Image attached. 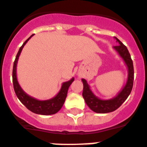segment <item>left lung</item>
<instances>
[{
  "label": "left lung",
  "instance_id": "obj_1",
  "mask_svg": "<svg viewBox=\"0 0 147 147\" xmlns=\"http://www.w3.org/2000/svg\"><path fill=\"white\" fill-rule=\"evenodd\" d=\"M118 42L116 46H114L113 49L116 52L119 54L122 59L124 60V63L127 65L128 70V76L125 85L122 90L115 96L114 98L110 99H101L94 95L90 88L88 82L82 79V81L83 83V92L82 96L85 101L88 107L93 112L97 113H107L113 112L117 110L122 104L125 102L127 97L129 96L132 91V86H133V80H134V68H133V63L131 59L128 49L124 44L121 42L117 37H114Z\"/></svg>",
  "mask_w": 147,
  "mask_h": 147
}]
</instances>
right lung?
I'll use <instances>...</instances> for the list:
<instances>
[{"mask_svg": "<svg viewBox=\"0 0 147 147\" xmlns=\"http://www.w3.org/2000/svg\"><path fill=\"white\" fill-rule=\"evenodd\" d=\"M33 36V34L30 37H28L24 43L23 44L21 47L20 48L18 51V54L16 56L15 60L14 62V65H13V71H12V80H13V85H14V90L16 93V96L19 98L22 104L25 105L26 108L32 111V113L36 114H40V115H53L55 114L62 108L65 101L66 96H67V90L69 88L71 83L74 81V78L73 77L69 81L63 82L61 87L59 93L56 95L55 96L53 97L52 98L48 100H41L36 99L35 98L30 96L29 95L27 94L24 90L21 88L20 85H19L17 78V64L19 59V57L20 55L22 50H23L24 45L26 44L29 39Z\"/></svg>", "mask_w": 147, "mask_h": 147, "instance_id": "obj_1", "label": "right lung"}]
</instances>
